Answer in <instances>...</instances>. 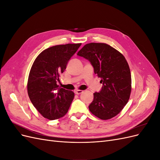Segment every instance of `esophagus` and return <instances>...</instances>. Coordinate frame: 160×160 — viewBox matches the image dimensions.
Listing matches in <instances>:
<instances>
[{
  "label": "esophagus",
  "instance_id": "obj_1",
  "mask_svg": "<svg viewBox=\"0 0 160 160\" xmlns=\"http://www.w3.org/2000/svg\"><path fill=\"white\" fill-rule=\"evenodd\" d=\"M83 92V91H82V90H75V94H77V95H79V94H81V93H82Z\"/></svg>",
  "mask_w": 160,
  "mask_h": 160
}]
</instances>
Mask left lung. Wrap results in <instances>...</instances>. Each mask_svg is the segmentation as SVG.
I'll use <instances>...</instances> for the list:
<instances>
[{"label":"left lung","mask_w":160,"mask_h":160,"mask_svg":"<svg viewBox=\"0 0 160 160\" xmlns=\"http://www.w3.org/2000/svg\"><path fill=\"white\" fill-rule=\"evenodd\" d=\"M77 55L91 62L103 84L99 93H93L89 111L101 119L115 117L128 102L132 91V77L125 58L110 45L96 42L86 44Z\"/></svg>","instance_id":"left-lung-1"}]
</instances>
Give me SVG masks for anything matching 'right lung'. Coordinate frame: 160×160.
<instances>
[{"mask_svg": "<svg viewBox=\"0 0 160 160\" xmlns=\"http://www.w3.org/2000/svg\"><path fill=\"white\" fill-rule=\"evenodd\" d=\"M81 43L53 46L42 51L31 67L27 83L31 103L43 117L50 120L67 113L75 94L57 85L60 75Z\"/></svg>", "mask_w": 160, "mask_h": 160, "instance_id": "1", "label": "right lung"}]
</instances>
